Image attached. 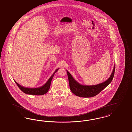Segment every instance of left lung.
<instances>
[{"label":"left lung","instance_id":"8db88e82","mask_svg":"<svg viewBox=\"0 0 132 132\" xmlns=\"http://www.w3.org/2000/svg\"><path fill=\"white\" fill-rule=\"evenodd\" d=\"M115 64L109 78L103 83L95 85H83L75 80L72 75L67 70L69 78V88L71 91L77 96L83 97H90L97 95L109 85L112 80L114 75Z\"/></svg>","mask_w":132,"mask_h":132}]
</instances>
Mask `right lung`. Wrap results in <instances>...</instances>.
I'll return each mask as SVG.
<instances>
[{"label": "right lung", "mask_w": 132, "mask_h": 132, "mask_svg": "<svg viewBox=\"0 0 132 132\" xmlns=\"http://www.w3.org/2000/svg\"><path fill=\"white\" fill-rule=\"evenodd\" d=\"M58 69H57L54 71L53 74L50 77V78L48 80L47 82L44 85L41 86L40 87L35 88H27V87H24L20 85V84H19L16 81H15V83H16V84L17 85L18 87L20 88V89L24 93L29 94V95H42L45 94L49 91L51 83V81L53 79V77L54 75L55 74V73L57 71Z\"/></svg>", "instance_id": "obj_1"}]
</instances>
